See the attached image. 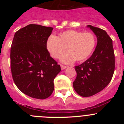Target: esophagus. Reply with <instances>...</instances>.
Wrapping results in <instances>:
<instances>
[{"label": "esophagus", "instance_id": "1", "mask_svg": "<svg viewBox=\"0 0 124 124\" xmlns=\"http://www.w3.org/2000/svg\"><path fill=\"white\" fill-rule=\"evenodd\" d=\"M61 70H64V69L66 68V66L64 65H62V64H61Z\"/></svg>", "mask_w": 124, "mask_h": 124}]
</instances>
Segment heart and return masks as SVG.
I'll use <instances>...</instances> for the list:
<instances>
[{
	"mask_svg": "<svg viewBox=\"0 0 124 124\" xmlns=\"http://www.w3.org/2000/svg\"><path fill=\"white\" fill-rule=\"evenodd\" d=\"M96 45V38L91 32H81L69 30L60 33L58 37L50 35L46 41V48L50 56L58 58L64 51L60 60L70 64L75 60L81 62L88 58Z\"/></svg>",
	"mask_w": 124,
	"mask_h": 124,
	"instance_id": "b5f03b06",
	"label": "heart"
}]
</instances>
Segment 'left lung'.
I'll return each instance as SVG.
<instances>
[{"mask_svg":"<svg viewBox=\"0 0 124 124\" xmlns=\"http://www.w3.org/2000/svg\"><path fill=\"white\" fill-rule=\"evenodd\" d=\"M97 37V43L91 56L75 66L77 73L73 82L76 92L83 97H89L101 91L109 84L115 69L112 40L105 30L87 25Z\"/></svg>","mask_w":124,"mask_h":124,"instance_id":"8db88e82","label":"left lung"}]
</instances>
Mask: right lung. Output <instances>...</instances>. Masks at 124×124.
I'll return each instance as SVG.
<instances>
[{"label":"right lung","mask_w":124,"mask_h":124,"mask_svg":"<svg viewBox=\"0 0 124 124\" xmlns=\"http://www.w3.org/2000/svg\"><path fill=\"white\" fill-rule=\"evenodd\" d=\"M53 28L30 24L15 33L10 49V67L15 85L38 99L50 97L60 65L50 56L46 41Z\"/></svg>","instance_id":"add662e5"}]
</instances>
